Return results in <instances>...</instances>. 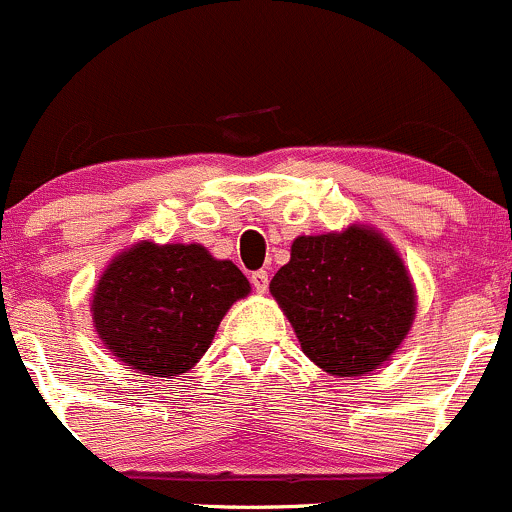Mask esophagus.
Masks as SVG:
<instances>
[{"mask_svg": "<svg viewBox=\"0 0 512 512\" xmlns=\"http://www.w3.org/2000/svg\"><path fill=\"white\" fill-rule=\"evenodd\" d=\"M251 285L256 288V293H266L268 290V271H254L251 273Z\"/></svg>", "mask_w": 512, "mask_h": 512, "instance_id": "34e87169", "label": "esophagus"}]
</instances>
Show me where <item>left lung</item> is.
I'll return each instance as SVG.
<instances>
[{
  "label": "left lung",
  "instance_id": "8db88e82",
  "mask_svg": "<svg viewBox=\"0 0 512 512\" xmlns=\"http://www.w3.org/2000/svg\"><path fill=\"white\" fill-rule=\"evenodd\" d=\"M271 293L302 351L334 376H361L388 361L415 317L403 261L366 227L298 236Z\"/></svg>",
  "mask_w": 512,
  "mask_h": 512
}]
</instances>
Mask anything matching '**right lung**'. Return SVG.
<instances>
[{"label": "right lung", "instance_id": "add662e5", "mask_svg": "<svg viewBox=\"0 0 512 512\" xmlns=\"http://www.w3.org/2000/svg\"><path fill=\"white\" fill-rule=\"evenodd\" d=\"M249 280L232 261L200 244H136L109 263L92 300L107 349L146 376H175L210 349L232 302Z\"/></svg>", "mask_w": 512, "mask_h": 512}]
</instances>
